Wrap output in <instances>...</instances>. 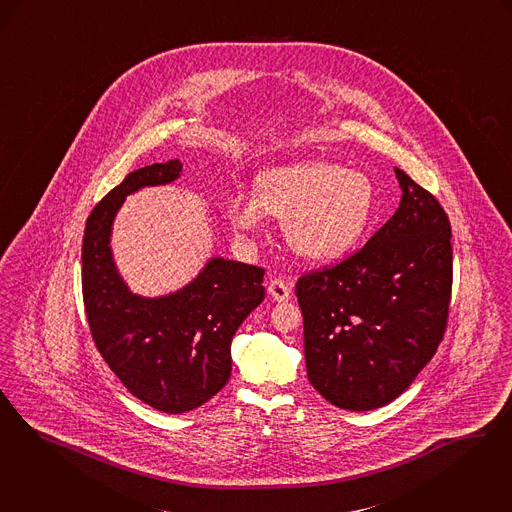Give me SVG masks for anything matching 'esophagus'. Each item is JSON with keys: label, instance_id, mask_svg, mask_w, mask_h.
I'll return each instance as SVG.
<instances>
[{"label": "esophagus", "instance_id": "34e87169", "mask_svg": "<svg viewBox=\"0 0 512 512\" xmlns=\"http://www.w3.org/2000/svg\"><path fill=\"white\" fill-rule=\"evenodd\" d=\"M266 289H268L270 297H272L274 301H278V303L287 301V299L291 297V287L287 286L284 280H270Z\"/></svg>", "mask_w": 512, "mask_h": 512}]
</instances>
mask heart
<instances>
[{"label": "heart", "instance_id": "b5f03b06", "mask_svg": "<svg viewBox=\"0 0 512 512\" xmlns=\"http://www.w3.org/2000/svg\"><path fill=\"white\" fill-rule=\"evenodd\" d=\"M375 188L364 171L329 162H301L263 171L255 194L236 192L228 221L249 236L265 228L266 213L280 219L289 247L308 261L345 255L366 234Z\"/></svg>", "mask_w": 512, "mask_h": 512}]
</instances>
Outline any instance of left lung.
Wrapping results in <instances>:
<instances>
[{
  "mask_svg": "<svg viewBox=\"0 0 512 512\" xmlns=\"http://www.w3.org/2000/svg\"><path fill=\"white\" fill-rule=\"evenodd\" d=\"M396 213L339 265L303 274L308 381L350 411L387 406L440 345L450 310V219L402 169Z\"/></svg>",
  "mask_w": 512,
  "mask_h": 512,
  "instance_id": "8db88e82",
  "label": "left lung"
}]
</instances>
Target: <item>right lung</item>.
Wrapping results in <instances>:
<instances>
[{
	"label": "right lung",
	"mask_w": 512,
	"mask_h": 512,
	"mask_svg": "<svg viewBox=\"0 0 512 512\" xmlns=\"http://www.w3.org/2000/svg\"><path fill=\"white\" fill-rule=\"evenodd\" d=\"M169 160L129 173L87 217L82 247L83 305L104 362L133 396L164 413L200 408L225 387L236 329L265 299V268L213 257L183 289L141 297L123 282L110 247L125 196L173 183Z\"/></svg>",
	"instance_id": "obj_1"
}]
</instances>
